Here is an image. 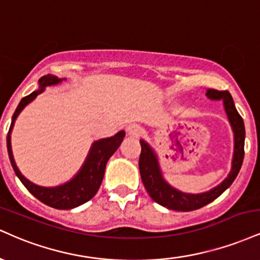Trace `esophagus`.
I'll return each mask as SVG.
<instances>
[{
  "mask_svg": "<svg viewBox=\"0 0 260 260\" xmlns=\"http://www.w3.org/2000/svg\"><path fill=\"white\" fill-rule=\"evenodd\" d=\"M126 132L131 138H138L140 133H142V129H140V127L137 126V124H131V126H128L126 128Z\"/></svg>",
  "mask_w": 260,
  "mask_h": 260,
  "instance_id": "obj_1",
  "label": "esophagus"
}]
</instances>
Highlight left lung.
<instances>
[{"mask_svg":"<svg viewBox=\"0 0 260 260\" xmlns=\"http://www.w3.org/2000/svg\"><path fill=\"white\" fill-rule=\"evenodd\" d=\"M207 98L210 100H222L223 109L228 115L229 122L231 124L234 132V155H232L231 171L228 177L216 187L211 188L203 193H184L172 187L166 182L161 171L159 157L151 145L145 140L140 139L142 153L139 157V171L143 184L145 189L151 197L154 202L162 207L177 211H192L199 209L204 205L215 201L219 196H221L228 188L231 186L232 182L237 177L242 166L244 157V123L240 113L236 110L231 94L229 91H219L215 89H208Z\"/></svg>","mask_w":260,"mask_h":260,"instance_id":"left-lung-1","label":"left lung"}]
</instances>
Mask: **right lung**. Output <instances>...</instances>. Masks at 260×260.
<instances>
[{
	"label": "right lung",
	"mask_w": 260,
	"mask_h": 260,
	"mask_svg": "<svg viewBox=\"0 0 260 260\" xmlns=\"http://www.w3.org/2000/svg\"><path fill=\"white\" fill-rule=\"evenodd\" d=\"M63 80H66V78H58V77L52 76V74L41 77L39 79V88L37 90H34L28 96L23 98L20 100L19 105L17 106L16 111L13 113L10 131H8L7 134V150L12 168H13L17 177L24 184L26 189L35 198L43 202L44 204L55 209L67 210V209H73L84 204V203L90 201L92 197L96 194L101 182H103L107 161L120 147L126 133H124V131H120V132L116 133L113 137H110V138L95 140L91 144L90 150H89L88 156H86L85 161L83 162L82 168L79 169V171L70 181L66 182L63 184H59V186L56 187H43L32 183L28 178H25L22 175V172L19 171V169H18L16 161H14L13 153H12L11 133L12 129H13L14 122H16L18 115L22 112V110L28 104H30L39 94H41L46 89V86L56 85L58 83L63 82Z\"/></svg>",
	"instance_id": "add662e5"
}]
</instances>
